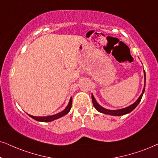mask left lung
Instances as JSON below:
<instances>
[{"mask_svg": "<svg viewBox=\"0 0 158 158\" xmlns=\"http://www.w3.org/2000/svg\"><path fill=\"white\" fill-rule=\"evenodd\" d=\"M143 73H144V79L146 81V74H145L144 70H143ZM144 87H145V85H144ZM144 90H145V88L143 87L142 93L141 94L140 96H139V98L137 99V101H135L134 103H133L132 105L129 106H127L126 108H124V109H117V110H108V109H104V108H103L102 106H100L98 103L96 102V101H95V98H94L93 94H92V101H93L94 107H95V109H96L97 110L99 111V112L106 114L113 115V116H121V115H124V114H126L130 113L131 111H132L133 109H134L137 106L138 104H139V102L141 101L143 94V93H144Z\"/></svg>", "mask_w": 158, "mask_h": 158, "instance_id": "1", "label": "left lung"}]
</instances>
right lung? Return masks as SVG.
<instances>
[{"label": "right lung", "instance_id": "1", "mask_svg": "<svg viewBox=\"0 0 158 158\" xmlns=\"http://www.w3.org/2000/svg\"><path fill=\"white\" fill-rule=\"evenodd\" d=\"M71 105H72V98H71L70 99L69 103V105L67 106V107L61 112H60L58 114H56L55 115H52V116H48V117H34V116H32V115H29L30 117H32L33 119H35V120L39 121V122H51L55 120L56 119H58L60 117H63L69 112V111L71 110Z\"/></svg>", "mask_w": 158, "mask_h": 158}]
</instances>
